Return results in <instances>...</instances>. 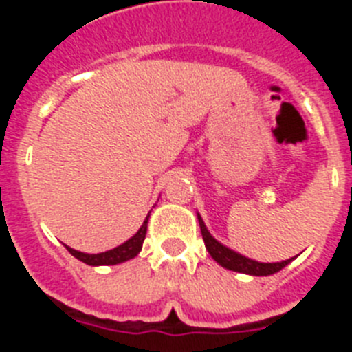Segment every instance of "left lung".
Returning a JSON list of instances; mask_svg holds the SVG:
<instances>
[{
	"instance_id": "1",
	"label": "left lung",
	"mask_w": 352,
	"mask_h": 352,
	"mask_svg": "<svg viewBox=\"0 0 352 352\" xmlns=\"http://www.w3.org/2000/svg\"><path fill=\"white\" fill-rule=\"evenodd\" d=\"M199 219V226H201V232H203V239L204 245H206L208 252H210V256L213 257L214 261L219 264H222L223 268L232 270V272L238 273H247V275H256V276H266V275H273V273L280 272L284 266H287L292 259L282 261V263H257V261H252L248 257L239 256L236 252H232L231 248L223 247L222 243H219L213 236L208 232L206 226H204L203 219L197 217Z\"/></svg>"
}]
</instances>
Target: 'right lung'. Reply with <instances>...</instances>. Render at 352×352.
I'll use <instances>...</instances> for the list:
<instances>
[{
    "label": "right lung",
    "mask_w": 352,
    "mask_h": 352,
    "mask_svg": "<svg viewBox=\"0 0 352 352\" xmlns=\"http://www.w3.org/2000/svg\"><path fill=\"white\" fill-rule=\"evenodd\" d=\"M148 217H146L144 223L141 226L138 234L132 236L129 241H125V243L120 245V247L113 248V250L102 252V254H82V252H77L74 250V248L67 247L68 252H70L74 257H77L79 261H82V263L89 264V266H109V264L125 263V261L132 259V257H135L139 252H141L142 241H144L146 238V229H148Z\"/></svg>",
    "instance_id": "add662e5"
}]
</instances>
